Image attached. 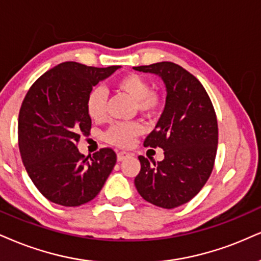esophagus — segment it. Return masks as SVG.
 I'll return each mask as SVG.
<instances>
[{"mask_svg": "<svg viewBox=\"0 0 261 261\" xmlns=\"http://www.w3.org/2000/svg\"><path fill=\"white\" fill-rule=\"evenodd\" d=\"M129 156H130L129 152H125V151H118V152H117V161H118V162H122V161L128 159Z\"/></svg>", "mask_w": 261, "mask_h": 261, "instance_id": "34e87169", "label": "esophagus"}]
</instances>
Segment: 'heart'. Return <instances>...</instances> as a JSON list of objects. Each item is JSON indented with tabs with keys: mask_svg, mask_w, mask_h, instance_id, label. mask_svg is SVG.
Here are the masks:
<instances>
[{
	"mask_svg": "<svg viewBox=\"0 0 261 261\" xmlns=\"http://www.w3.org/2000/svg\"><path fill=\"white\" fill-rule=\"evenodd\" d=\"M116 91L123 93L136 104L140 114L150 116L157 111L160 99L151 92L149 82L137 73L122 76L115 83ZM87 114L93 121H102L106 116V93L100 87L92 89L87 98ZM143 133V125L138 122H122L112 124L106 132L105 138L109 143L120 146H128L138 136Z\"/></svg>",
	"mask_w": 261,
	"mask_h": 261,
	"instance_id": "1",
	"label": "heart"
}]
</instances>
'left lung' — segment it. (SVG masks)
I'll return each mask as SVG.
<instances>
[{
  "label": "left lung",
  "mask_w": 261,
  "mask_h": 261,
  "mask_svg": "<svg viewBox=\"0 0 261 261\" xmlns=\"http://www.w3.org/2000/svg\"><path fill=\"white\" fill-rule=\"evenodd\" d=\"M153 73L166 86V105L144 146L162 147L160 162L139 156L141 169L134 184L141 197L161 208L186 203L201 191L211 175L218 147V122L201 82L170 62L133 67Z\"/></svg>",
  "instance_id": "left-lung-1"
}]
</instances>
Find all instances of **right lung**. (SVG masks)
Returning a JSON list of instances; mask_svg holds the SVG:
<instances>
[{
  "mask_svg": "<svg viewBox=\"0 0 261 261\" xmlns=\"http://www.w3.org/2000/svg\"><path fill=\"white\" fill-rule=\"evenodd\" d=\"M120 67L62 63L43 73L25 95L19 112V150L32 182L53 203L77 207L92 201L114 169V150L101 149L88 160L76 144L92 127L88 94Z\"/></svg>",
  "mask_w": 261,
  "mask_h": 261,
  "instance_id": "1",
  "label": "right lung"
}]
</instances>
